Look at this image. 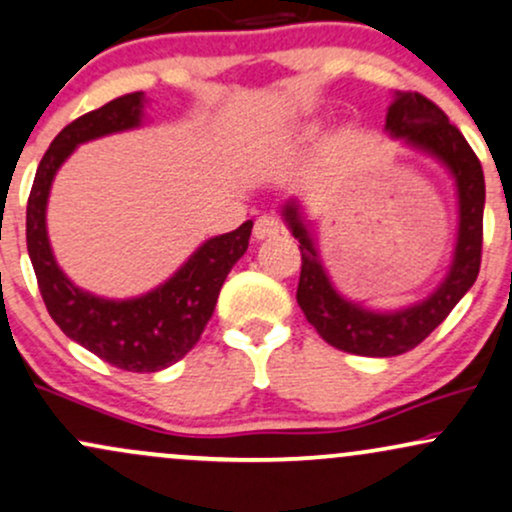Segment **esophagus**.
I'll return each instance as SVG.
<instances>
[{"instance_id": "esophagus-1", "label": "esophagus", "mask_w": 512, "mask_h": 512, "mask_svg": "<svg viewBox=\"0 0 512 512\" xmlns=\"http://www.w3.org/2000/svg\"><path fill=\"white\" fill-rule=\"evenodd\" d=\"M279 221L274 219V216H260V219L255 221V238L257 240H267V238H276L279 236Z\"/></svg>"}]
</instances>
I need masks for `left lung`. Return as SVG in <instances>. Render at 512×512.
I'll list each match as a JSON object with an SVG mask.
<instances>
[{
	"label": "left lung",
	"mask_w": 512,
	"mask_h": 512,
	"mask_svg": "<svg viewBox=\"0 0 512 512\" xmlns=\"http://www.w3.org/2000/svg\"><path fill=\"white\" fill-rule=\"evenodd\" d=\"M385 129L395 139H404L414 149L438 158L455 178L460 199V226H457L455 255L450 272L431 296L409 308L378 313L346 301L332 286L322 267L320 255L301 214V202L284 204V219L301 248V279L296 301L305 320L334 349L356 356H399L419 346L431 334L460 298L472 289L481 267V240H484V170L472 146L462 137L448 115L436 103L416 91L397 93L385 117Z\"/></svg>",
	"instance_id": "obj_1"
}]
</instances>
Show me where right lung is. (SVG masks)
Listing matches in <instances>:
<instances>
[{
  "mask_svg": "<svg viewBox=\"0 0 512 512\" xmlns=\"http://www.w3.org/2000/svg\"><path fill=\"white\" fill-rule=\"evenodd\" d=\"M144 103L142 91L127 93L64 127L40 161L26 209L28 257L50 317L76 344L132 373L173 366L199 342L223 281L245 255L252 233V221H245L236 231L209 238L166 284L127 301L81 291L57 267L45 226L52 178L79 144L142 125Z\"/></svg>",
  "mask_w": 512,
  "mask_h": 512,
  "instance_id": "right-lung-1",
  "label": "right lung"
}]
</instances>
